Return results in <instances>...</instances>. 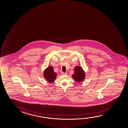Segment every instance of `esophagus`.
<instances>
[{"label":"esophagus","mask_w":128,"mask_h":128,"mask_svg":"<svg viewBox=\"0 0 128 128\" xmlns=\"http://www.w3.org/2000/svg\"><path fill=\"white\" fill-rule=\"evenodd\" d=\"M62 75H66L67 74L66 72H62Z\"/></svg>","instance_id":"esophagus-1"}]
</instances>
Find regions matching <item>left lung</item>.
<instances>
[{
	"label": "left lung",
	"instance_id": "1",
	"mask_svg": "<svg viewBox=\"0 0 128 128\" xmlns=\"http://www.w3.org/2000/svg\"><path fill=\"white\" fill-rule=\"evenodd\" d=\"M72 76L75 81L80 82L85 79V72L82 67L76 66L74 68V74H72Z\"/></svg>",
	"mask_w": 128,
	"mask_h": 128
}]
</instances>
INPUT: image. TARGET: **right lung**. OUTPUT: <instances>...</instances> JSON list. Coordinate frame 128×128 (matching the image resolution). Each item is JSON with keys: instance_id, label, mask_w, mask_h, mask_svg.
Returning a JSON list of instances; mask_svg holds the SVG:
<instances>
[{"instance_id": "right-lung-1", "label": "right lung", "mask_w": 128, "mask_h": 128, "mask_svg": "<svg viewBox=\"0 0 128 128\" xmlns=\"http://www.w3.org/2000/svg\"><path fill=\"white\" fill-rule=\"evenodd\" d=\"M44 76L47 81L52 83L56 80L57 74L54 72L53 67L50 66L45 70L44 72Z\"/></svg>"}]
</instances>
